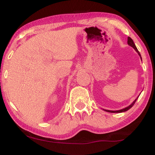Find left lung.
<instances>
[{
    "label": "left lung",
    "instance_id": "left-lung-1",
    "mask_svg": "<svg viewBox=\"0 0 155 155\" xmlns=\"http://www.w3.org/2000/svg\"><path fill=\"white\" fill-rule=\"evenodd\" d=\"M127 44H128L129 45H130V46H132V48H134V49H135V51H136L138 53V54L140 55V57H141L140 53L139 52V51L137 50V48L136 46H135V44H134V41H133V40H132V38H130V37H128V39H127ZM141 59H142V57H141ZM137 99H135V100L134 101V102H133V103H132V104H131V105L129 106V107H126V108H124V109H121V110H118V111H110V110H105V111H108V112H111V113H120V112H124V111H127V110H129V109H130L132 108V107H133V106H134V103L136 102Z\"/></svg>",
    "mask_w": 155,
    "mask_h": 155
}]
</instances>
